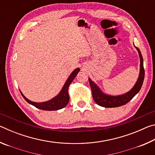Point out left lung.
Instances as JSON below:
<instances>
[{"label":"left lung","mask_w":155,"mask_h":155,"mask_svg":"<svg viewBox=\"0 0 155 155\" xmlns=\"http://www.w3.org/2000/svg\"><path fill=\"white\" fill-rule=\"evenodd\" d=\"M135 48L139 53L140 60V74L137 81H136L134 86L132 87L130 90L127 91V93L120 94V95L117 96H112L104 93L101 89L100 88L97 84H96L94 81L89 78V82L91 89V92H92V96L96 102V104L98 105L106 107V108H111V107H117L124 105V104L128 103L139 91L142 86V84L144 79V69H143V60L141 53L137 47L135 45Z\"/></svg>","instance_id":"obj_1"}]
</instances>
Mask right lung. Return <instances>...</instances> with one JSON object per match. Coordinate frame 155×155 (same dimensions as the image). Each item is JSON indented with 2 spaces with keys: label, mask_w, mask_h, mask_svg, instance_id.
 <instances>
[{
  "label": "right lung",
  "mask_w": 155,
  "mask_h": 155,
  "mask_svg": "<svg viewBox=\"0 0 155 155\" xmlns=\"http://www.w3.org/2000/svg\"><path fill=\"white\" fill-rule=\"evenodd\" d=\"M80 69L78 68L73 70L72 72L68 77L64 85H63V87L61 91H59V93L56 96H54V98L49 100L48 101L41 102V103L33 102L28 100L27 98H26L24 94L22 93V91L20 90V93L28 103L32 104V105L37 107V108L45 110V111H57V110L61 109L66 106L68 103H69L70 97L69 94H68V87H69L70 83L72 82V81L74 80V78L76 77V76L77 75Z\"/></svg>",
  "instance_id": "right-lung-1"
}]
</instances>
